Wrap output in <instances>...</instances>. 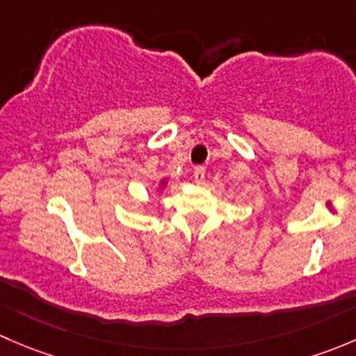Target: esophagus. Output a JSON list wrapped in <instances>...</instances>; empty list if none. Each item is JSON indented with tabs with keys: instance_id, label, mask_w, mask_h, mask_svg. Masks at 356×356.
<instances>
[{
	"instance_id": "34e87169",
	"label": "esophagus",
	"mask_w": 356,
	"mask_h": 356,
	"mask_svg": "<svg viewBox=\"0 0 356 356\" xmlns=\"http://www.w3.org/2000/svg\"><path fill=\"white\" fill-rule=\"evenodd\" d=\"M204 175H207V172H204V167H196L195 172H193V177H195V181L198 182V184H203L204 182Z\"/></svg>"
}]
</instances>
